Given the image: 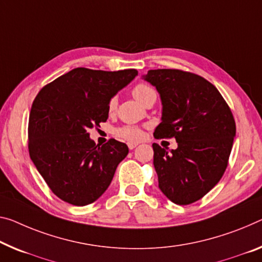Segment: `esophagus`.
I'll return each mask as SVG.
<instances>
[{
	"label": "esophagus",
	"mask_w": 262,
	"mask_h": 262,
	"mask_svg": "<svg viewBox=\"0 0 262 262\" xmlns=\"http://www.w3.org/2000/svg\"><path fill=\"white\" fill-rule=\"evenodd\" d=\"M137 145H138L137 143H128L127 146H128V148H130V150H134V148L137 146Z\"/></svg>",
	"instance_id": "1"
}]
</instances>
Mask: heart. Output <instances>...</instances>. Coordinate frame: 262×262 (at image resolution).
Segmentation results:
<instances>
[{"label":"heart","mask_w":262,"mask_h":262,"mask_svg":"<svg viewBox=\"0 0 262 262\" xmlns=\"http://www.w3.org/2000/svg\"><path fill=\"white\" fill-rule=\"evenodd\" d=\"M132 95H134V97L137 100H139L140 103L144 104L150 96L155 95V91L152 90L147 84L138 83L137 85L134 86V89H132ZM116 105H117V98L111 97L108 99V103H107L108 112L114 111L116 108ZM114 135L117 137V138L122 140H126V142H130V143L138 142V140L143 138V131L140 130L139 127L134 126V125H123V126L116 127L114 130Z\"/></svg>","instance_id":"heart-1"}]
</instances>
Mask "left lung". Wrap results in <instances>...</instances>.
I'll use <instances>...</instances> for the list:
<instances>
[{
  "instance_id": "obj_1",
  "label": "left lung",
  "mask_w": 262,
  "mask_h": 262,
  "mask_svg": "<svg viewBox=\"0 0 262 262\" xmlns=\"http://www.w3.org/2000/svg\"><path fill=\"white\" fill-rule=\"evenodd\" d=\"M163 103L155 138H176L168 152L157 143L154 165L159 188L177 205H190L207 194L224 176L235 136V120L218 89L193 72L148 70Z\"/></svg>"
}]
</instances>
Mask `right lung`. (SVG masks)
<instances>
[{"label": "right lung", "instance_id": "right-lung-1", "mask_svg": "<svg viewBox=\"0 0 262 262\" xmlns=\"http://www.w3.org/2000/svg\"><path fill=\"white\" fill-rule=\"evenodd\" d=\"M138 75L76 68L43 86L29 115L28 148L39 174L55 195L75 206L97 200L128 154L114 138L102 146L88 130L108 117V99Z\"/></svg>", "mask_w": 262, "mask_h": 262}]
</instances>
